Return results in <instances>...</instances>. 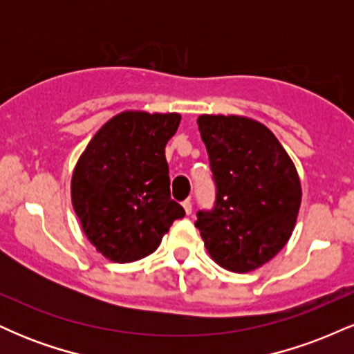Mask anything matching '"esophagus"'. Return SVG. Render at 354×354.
Returning <instances> with one entry per match:
<instances>
[{
    "label": "esophagus",
    "mask_w": 354,
    "mask_h": 354,
    "mask_svg": "<svg viewBox=\"0 0 354 354\" xmlns=\"http://www.w3.org/2000/svg\"><path fill=\"white\" fill-rule=\"evenodd\" d=\"M183 208H185L186 214H191V211H193V203H191V200H185L183 201Z\"/></svg>",
    "instance_id": "esophagus-1"
}]
</instances>
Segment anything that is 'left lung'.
Instances as JSON below:
<instances>
[{"label":"left lung","mask_w":354,"mask_h":354,"mask_svg":"<svg viewBox=\"0 0 354 354\" xmlns=\"http://www.w3.org/2000/svg\"><path fill=\"white\" fill-rule=\"evenodd\" d=\"M201 140L216 183V203L194 223L213 261L250 273L273 259L293 233L301 183L271 129L238 115H201Z\"/></svg>","instance_id":"obj_1"}]
</instances>
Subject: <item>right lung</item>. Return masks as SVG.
I'll return each instance as SVG.
<instances>
[{
  "instance_id": "add662e5",
  "label": "right lung",
  "mask_w": 354,
  "mask_h": 354,
  "mask_svg": "<svg viewBox=\"0 0 354 354\" xmlns=\"http://www.w3.org/2000/svg\"><path fill=\"white\" fill-rule=\"evenodd\" d=\"M178 113L123 111L91 138L71 176V201L83 233L113 263L151 254L174 219L185 216L169 196L166 143Z\"/></svg>"
}]
</instances>
